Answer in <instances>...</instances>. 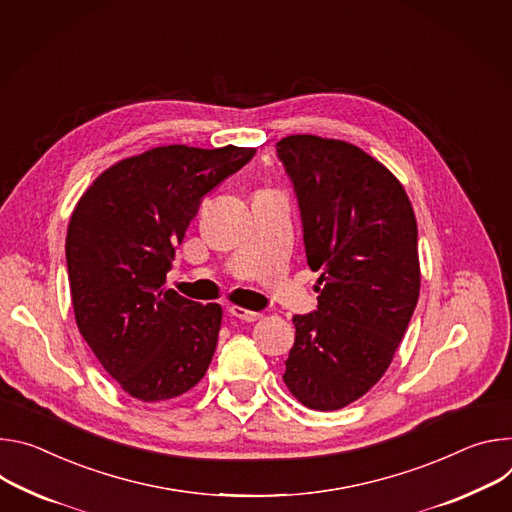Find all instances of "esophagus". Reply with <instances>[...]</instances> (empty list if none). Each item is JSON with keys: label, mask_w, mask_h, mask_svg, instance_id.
I'll list each match as a JSON object with an SVG mask.
<instances>
[{"label": "esophagus", "mask_w": 512, "mask_h": 512, "mask_svg": "<svg viewBox=\"0 0 512 512\" xmlns=\"http://www.w3.org/2000/svg\"><path fill=\"white\" fill-rule=\"evenodd\" d=\"M230 315H232V317H236V319L248 321V323H252V321H258V319L262 317V313H256V311H248V309H244V307H238V305L230 307Z\"/></svg>", "instance_id": "obj_1"}]
</instances>
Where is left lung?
<instances>
[{"mask_svg": "<svg viewBox=\"0 0 512 512\" xmlns=\"http://www.w3.org/2000/svg\"><path fill=\"white\" fill-rule=\"evenodd\" d=\"M301 207L317 311L295 315L287 388L315 411L364 396L388 370L419 301L417 219L390 170L362 148L311 134L276 144Z\"/></svg>", "mask_w": 512, "mask_h": 512, "instance_id": "8db88e82", "label": "left lung"}]
</instances>
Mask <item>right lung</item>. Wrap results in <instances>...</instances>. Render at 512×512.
<instances>
[{
  "mask_svg": "<svg viewBox=\"0 0 512 512\" xmlns=\"http://www.w3.org/2000/svg\"><path fill=\"white\" fill-rule=\"evenodd\" d=\"M256 148H150L105 168L67 230L75 321L91 352L138 401L158 403L205 376L221 329L217 303L166 289V272L203 195Z\"/></svg>",
  "mask_w": 512,
  "mask_h": 512,
  "instance_id": "1",
  "label": "right lung"
}]
</instances>
